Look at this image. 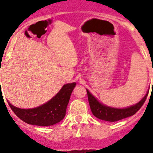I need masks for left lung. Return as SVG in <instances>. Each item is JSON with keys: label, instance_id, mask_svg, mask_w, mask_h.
<instances>
[{"label": "left lung", "instance_id": "left-lung-1", "mask_svg": "<svg viewBox=\"0 0 153 153\" xmlns=\"http://www.w3.org/2000/svg\"><path fill=\"white\" fill-rule=\"evenodd\" d=\"M86 92H87V95H88L89 104H90L91 112L94 114V116H95L96 117H98L101 120L111 121V122L133 116V114H135L141 108L147 98L148 94H149V93H147V94L144 97V98L140 102H139L137 104L128 107V108L114 109V108H110V107L105 106L104 105L101 104L100 102H98V100L89 92V91L86 90Z\"/></svg>", "mask_w": 153, "mask_h": 153}]
</instances>
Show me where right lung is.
Returning a JSON list of instances; mask_svg holds the SVG:
<instances>
[{
    "label": "right lung",
    "mask_w": 153,
    "mask_h": 153,
    "mask_svg": "<svg viewBox=\"0 0 153 153\" xmlns=\"http://www.w3.org/2000/svg\"><path fill=\"white\" fill-rule=\"evenodd\" d=\"M76 83L66 84L51 100L34 109H19L8 103L14 114L30 125L39 126H53L62 121L66 114L71 94Z\"/></svg>",
    "instance_id": "right-lung-1"
}]
</instances>
